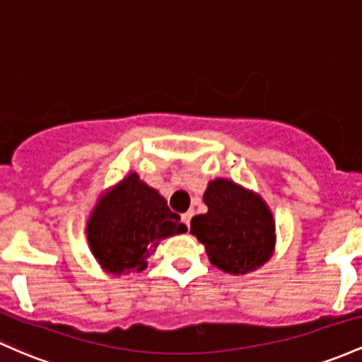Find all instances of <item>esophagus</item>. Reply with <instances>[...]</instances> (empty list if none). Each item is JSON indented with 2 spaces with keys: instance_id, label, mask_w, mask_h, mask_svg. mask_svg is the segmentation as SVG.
I'll return each mask as SVG.
<instances>
[{
  "instance_id": "34e87169",
  "label": "esophagus",
  "mask_w": 362,
  "mask_h": 362,
  "mask_svg": "<svg viewBox=\"0 0 362 362\" xmlns=\"http://www.w3.org/2000/svg\"><path fill=\"white\" fill-rule=\"evenodd\" d=\"M192 217H193V212H192V210H188V212H186V214H182V215H181V221H182V222H185V224L189 227V222H192Z\"/></svg>"
}]
</instances>
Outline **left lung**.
<instances>
[{"mask_svg": "<svg viewBox=\"0 0 362 362\" xmlns=\"http://www.w3.org/2000/svg\"><path fill=\"white\" fill-rule=\"evenodd\" d=\"M203 202L209 212L192 218V234L205 245L212 265L243 275L272 257L275 224L262 198L233 181L215 180Z\"/></svg>", "mask_w": 362, "mask_h": 362, "instance_id": "obj_1", "label": "left lung"}]
</instances>
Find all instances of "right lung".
Instances as JSON below:
<instances>
[{
  "label": "right lung",
  "mask_w": 362,
  "mask_h": 362,
  "mask_svg": "<svg viewBox=\"0 0 362 362\" xmlns=\"http://www.w3.org/2000/svg\"><path fill=\"white\" fill-rule=\"evenodd\" d=\"M180 215L153 188L128 174L97 203L87 226L88 245L104 270L115 275L141 272L160 239L186 233Z\"/></svg>",
  "instance_id": "obj_1"
}]
</instances>
